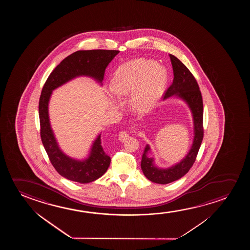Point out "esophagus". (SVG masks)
Listing matches in <instances>:
<instances>
[{
    "instance_id": "obj_1",
    "label": "esophagus",
    "mask_w": 250,
    "mask_h": 250,
    "mask_svg": "<svg viewBox=\"0 0 250 250\" xmlns=\"http://www.w3.org/2000/svg\"><path fill=\"white\" fill-rule=\"evenodd\" d=\"M128 137H129V134L127 133V131H121L119 134V139L120 142H125Z\"/></svg>"
}]
</instances>
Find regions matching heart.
<instances>
[{
  "label": "heart",
  "mask_w": 250,
  "mask_h": 250,
  "mask_svg": "<svg viewBox=\"0 0 250 250\" xmlns=\"http://www.w3.org/2000/svg\"><path fill=\"white\" fill-rule=\"evenodd\" d=\"M168 81L167 69L146 59H136L120 65L113 74L107 93L113 106L130 94V104L138 112L155 106L164 93Z\"/></svg>",
  "instance_id": "obj_1"
}]
</instances>
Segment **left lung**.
Instances as JSON below:
<instances>
[{
    "label": "left lung",
    "instance_id": "8db88e82",
    "mask_svg": "<svg viewBox=\"0 0 250 250\" xmlns=\"http://www.w3.org/2000/svg\"><path fill=\"white\" fill-rule=\"evenodd\" d=\"M173 70V81L165 93V100L176 97L188 106L193 120V142L189 150L178 163L169 167H160L155 164L154 157H151V147L147 144L144 150L141 168L144 176L156 184L167 185L184 177L191 168L195 161L203 139V103L198 83L194 76L186 66L174 55H169Z\"/></svg>",
    "mask_w": 250,
    "mask_h": 250
}]
</instances>
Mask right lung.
I'll return each instance as SVG.
<instances>
[{
	"mask_svg": "<svg viewBox=\"0 0 250 250\" xmlns=\"http://www.w3.org/2000/svg\"><path fill=\"white\" fill-rule=\"evenodd\" d=\"M118 50H79L64 59L51 72L42 90L39 101L41 138L53 167L59 174L71 181L88 184L101 178L109 167L110 159L103 151L101 132L96 136L86 157L77 159L62 150L52 129L48 105L55 89L80 77L94 79L103 86L106 66Z\"/></svg>",
	"mask_w": 250,
	"mask_h": 250,
	"instance_id": "add662e5",
	"label": "right lung"
}]
</instances>
